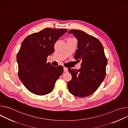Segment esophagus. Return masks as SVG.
<instances>
[{"instance_id": "obj_1", "label": "esophagus", "mask_w": 128, "mask_h": 128, "mask_svg": "<svg viewBox=\"0 0 128 128\" xmlns=\"http://www.w3.org/2000/svg\"><path fill=\"white\" fill-rule=\"evenodd\" d=\"M63 69H64V72H67L68 71V68H66L65 67H64Z\"/></svg>"}]
</instances>
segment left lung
Listing matches in <instances>:
<instances>
[{
	"label": "left lung",
	"instance_id": "obj_1",
	"mask_svg": "<svg viewBox=\"0 0 128 128\" xmlns=\"http://www.w3.org/2000/svg\"><path fill=\"white\" fill-rule=\"evenodd\" d=\"M78 40L74 58L82 61L78 70L68 68L72 80L67 83L69 92L78 97H87L94 93L106 76L107 60L103 46L96 38L78 30L68 31Z\"/></svg>",
	"mask_w": 128,
	"mask_h": 128
}]
</instances>
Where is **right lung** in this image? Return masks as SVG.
Here are the masks:
<instances>
[{
	"label": "right lung",
	"mask_w": 128,
	"mask_h": 128,
	"mask_svg": "<svg viewBox=\"0 0 128 128\" xmlns=\"http://www.w3.org/2000/svg\"><path fill=\"white\" fill-rule=\"evenodd\" d=\"M67 31L66 29L46 28L32 33L22 42L17 54L18 76L31 93L45 95L53 90L63 67L46 63L47 57L54 52V45Z\"/></svg>",
	"instance_id": "1"
}]
</instances>
